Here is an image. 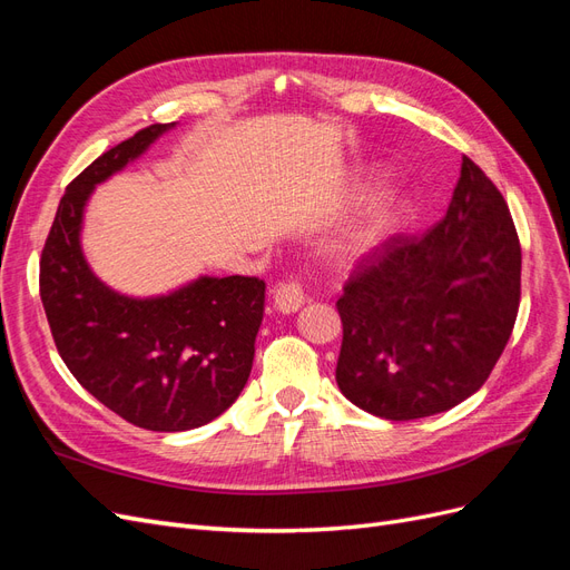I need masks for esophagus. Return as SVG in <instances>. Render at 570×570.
<instances>
[{
    "mask_svg": "<svg viewBox=\"0 0 570 570\" xmlns=\"http://www.w3.org/2000/svg\"><path fill=\"white\" fill-rule=\"evenodd\" d=\"M304 302H306L304 287H302V283H297V281L281 283L278 287L273 289V304H275V308H278V312H283V314H295V312H299Z\"/></svg>",
    "mask_w": 570,
    "mask_h": 570,
    "instance_id": "esophagus-1",
    "label": "esophagus"
}]
</instances>
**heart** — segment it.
I'll use <instances>...</instances> for the list:
<instances>
[{"instance_id":"obj_1","label":"heart","mask_w":570,"mask_h":570,"mask_svg":"<svg viewBox=\"0 0 570 570\" xmlns=\"http://www.w3.org/2000/svg\"><path fill=\"white\" fill-rule=\"evenodd\" d=\"M396 218H400V209H396L394 202H381L375 209L368 212V216L361 223L358 230L352 235V247L354 249H368L373 245L385 239L394 226Z\"/></svg>"}]
</instances>
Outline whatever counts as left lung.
I'll use <instances>...</instances> for the list:
<instances>
[{"mask_svg": "<svg viewBox=\"0 0 570 570\" xmlns=\"http://www.w3.org/2000/svg\"><path fill=\"white\" fill-rule=\"evenodd\" d=\"M521 304V243L497 185L469 157L450 209L358 258L337 299L335 381L387 421L446 411L488 381Z\"/></svg>", "mask_w": 570, "mask_h": 570, "instance_id": "1", "label": "left lung"}]
</instances>
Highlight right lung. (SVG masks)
Here are the masks:
<instances>
[{"mask_svg":"<svg viewBox=\"0 0 570 570\" xmlns=\"http://www.w3.org/2000/svg\"><path fill=\"white\" fill-rule=\"evenodd\" d=\"M174 124H154L95 159L66 187L40 258V297L51 337L76 381L120 419L180 433L220 416L247 385L266 283L228 275L166 297L118 295L80 249L82 209L95 185Z\"/></svg>","mask_w":570,"mask_h":570,"instance_id":"right-lung-1","label":"right lung"}]
</instances>
